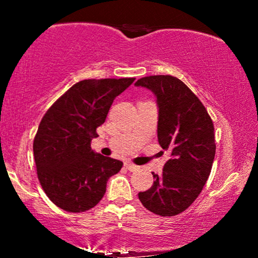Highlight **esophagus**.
Returning <instances> with one entry per match:
<instances>
[{
	"label": "esophagus",
	"mask_w": 258,
	"mask_h": 258,
	"mask_svg": "<svg viewBox=\"0 0 258 258\" xmlns=\"http://www.w3.org/2000/svg\"><path fill=\"white\" fill-rule=\"evenodd\" d=\"M126 168L128 171H131V172H136V171L139 170V166H136V165H133L132 162H126Z\"/></svg>",
	"instance_id": "1"
}]
</instances>
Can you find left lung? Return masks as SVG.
<instances>
[{"label":"left lung","instance_id":"obj_1","mask_svg":"<svg viewBox=\"0 0 258 258\" xmlns=\"http://www.w3.org/2000/svg\"><path fill=\"white\" fill-rule=\"evenodd\" d=\"M135 85L155 94L159 144L170 153L162 173H153L152 188L139 191L138 198L155 215L176 216L199 197L211 172L216 153L214 123L199 98L174 76H147Z\"/></svg>","mask_w":258,"mask_h":258}]
</instances>
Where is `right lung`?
Segmentation results:
<instances>
[{
	"instance_id": "add662e5",
	"label": "right lung",
	"mask_w": 258,
	"mask_h": 258,
	"mask_svg": "<svg viewBox=\"0 0 258 258\" xmlns=\"http://www.w3.org/2000/svg\"><path fill=\"white\" fill-rule=\"evenodd\" d=\"M136 79L84 80L53 103L34 139V158L42 189L68 212H84L102 200L106 182L122 167L120 160L91 149L119 94Z\"/></svg>"
}]
</instances>
